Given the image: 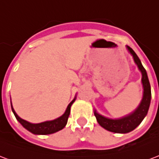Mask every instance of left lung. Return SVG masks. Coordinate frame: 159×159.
I'll list each match as a JSON object with an SVG mask.
<instances>
[{
	"label": "left lung",
	"instance_id": "1",
	"mask_svg": "<svg viewBox=\"0 0 159 159\" xmlns=\"http://www.w3.org/2000/svg\"><path fill=\"white\" fill-rule=\"evenodd\" d=\"M127 49L133 56L135 64L137 65L140 71L141 72V75H142L141 82H142L144 91H143V97H142L141 103L135 111H133L131 113L123 117L121 119H108V118H106V117L99 114L96 110L94 111V114L97 118L98 124L102 127L106 129L107 130L114 132V133H128V132H130L133 129H135L141 124L146 115L148 114L150 102H151V86H150V83H149V80H148L146 69L142 66L141 60L139 59L135 52L128 46H127Z\"/></svg>",
	"mask_w": 159,
	"mask_h": 159
}]
</instances>
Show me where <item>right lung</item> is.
Segmentation results:
<instances>
[{
    "label": "right lung",
    "mask_w": 159,
    "mask_h": 159,
    "mask_svg": "<svg viewBox=\"0 0 159 159\" xmlns=\"http://www.w3.org/2000/svg\"><path fill=\"white\" fill-rule=\"evenodd\" d=\"M75 99H76V97H75V99L68 104L65 113H63L62 116L54 119V120L46 121V122L40 123V124H31V123L28 122L24 119H21L20 117L16 113L11 104V110L14 113L16 119H18V122L20 123L26 129H28L29 131H30L33 134H35V135H49V134H52V133H55L57 131H59L65 127L67 122H68V116L70 114V107H71L72 104L74 103Z\"/></svg>",
    "instance_id": "1"
}]
</instances>
